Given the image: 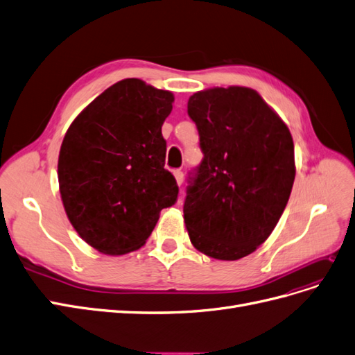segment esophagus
<instances>
[{
  "mask_svg": "<svg viewBox=\"0 0 355 355\" xmlns=\"http://www.w3.org/2000/svg\"><path fill=\"white\" fill-rule=\"evenodd\" d=\"M173 175H175V179L178 182V185H182V182H184V173H182L180 170H175Z\"/></svg>",
  "mask_w": 355,
  "mask_h": 355,
  "instance_id": "1",
  "label": "esophagus"
}]
</instances>
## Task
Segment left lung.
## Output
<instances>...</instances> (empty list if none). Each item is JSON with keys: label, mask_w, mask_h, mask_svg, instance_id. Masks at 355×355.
Segmentation results:
<instances>
[{"label": "left lung", "mask_w": 355, "mask_h": 355, "mask_svg": "<svg viewBox=\"0 0 355 355\" xmlns=\"http://www.w3.org/2000/svg\"><path fill=\"white\" fill-rule=\"evenodd\" d=\"M188 115L204 154L184 204L189 240L214 259H241L286 209L296 175L292 135L259 93L241 85L194 93Z\"/></svg>", "instance_id": "left-lung-1"}]
</instances>
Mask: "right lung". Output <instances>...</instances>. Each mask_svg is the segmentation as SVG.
Returning <instances> with one entry per match:
<instances>
[{
	"instance_id": "add662e5",
	"label": "right lung",
	"mask_w": 355,
	"mask_h": 355,
	"mask_svg": "<svg viewBox=\"0 0 355 355\" xmlns=\"http://www.w3.org/2000/svg\"><path fill=\"white\" fill-rule=\"evenodd\" d=\"M175 96L139 78L112 84L77 115L63 137L59 191L80 237L101 253L141 249L179 188L164 168L161 125Z\"/></svg>"
}]
</instances>
